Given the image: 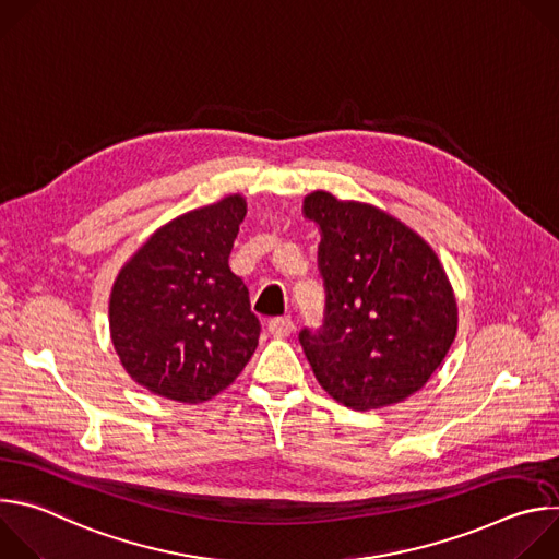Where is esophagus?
Segmentation results:
<instances>
[{"instance_id":"esophagus-1","label":"esophagus","mask_w":559,"mask_h":559,"mask_svg":"<svg viewBox=\"0 0 559 559\" xmlns=\"http://www.w3.org/2000/svg\"><path fill=\"white\" fill-rule=\"evenodd\" d=\"M267 330L274 338H287L294 332V323L289 316H281V318H272V321L267 323Z\"/></svg>"}]
</instances>
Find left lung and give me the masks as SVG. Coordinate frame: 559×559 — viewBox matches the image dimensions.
I'll return each instance as SVG.
<instances>
[{"mask_svg": "<svg viewBox=\"0 0 559 559\" xmlns=\"http://www.w3.org/2000/svg\"><path fill=\"white\" fill-rule=\"evenodd\" d=\"M302 210L323 231L325 323L298 334L316 380L356 412L405 401L440 367L457 330L453 289L436 252L367 203L313 192Z\"/></svg>", "mask_w": 559, "mask_h": 559, "instance_id": "obj_1", "label": "left lung"}]
</instances>
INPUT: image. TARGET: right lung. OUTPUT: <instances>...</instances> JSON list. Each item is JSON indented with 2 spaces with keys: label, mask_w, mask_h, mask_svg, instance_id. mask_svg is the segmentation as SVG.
<instances>
[{
  "label": "right lung",
  "mask_w": 559,
  "mask_h": 559,
  "mask_svg": "<svg viewBox=\"0 0 559 559\" xmlns=\"http://www.w3.org/2000/svg\"><path fill=\"white\" fill-rule=\"evenodd\" d=\"M243 216L238 194L192 210L156 229L119 272L112 345L152 393L190 405L210 401L252 358L261 323L227 263Z\"/></svg>",
  "instance_id": "obj_1"
}]
</instances>
